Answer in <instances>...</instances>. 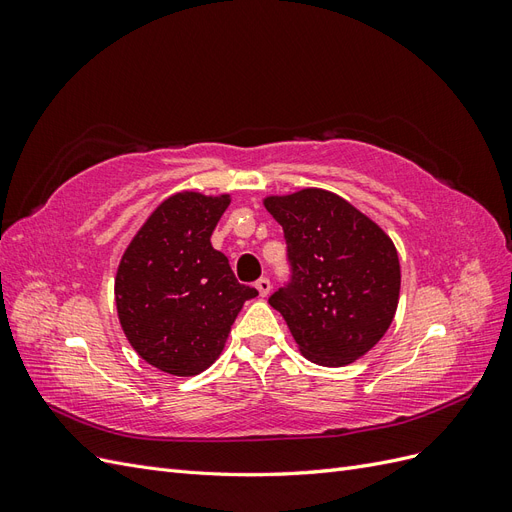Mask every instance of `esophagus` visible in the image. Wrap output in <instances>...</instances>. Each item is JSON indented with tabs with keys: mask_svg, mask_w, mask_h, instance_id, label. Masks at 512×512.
<instances>
[{
	"mask_svg": "<svg viewBox=\"0 0 512 512\" xmlns=\"http://www.w3.org/2000/svg\"><path fill=\"white\" fill-rule=\"evenodd\" d=\"M256 288L260 292V297H267V294L271 292V280H269V277H260V280L256 282Z\"/></svg>",
	"mask_w": 512,
	"mask_h": 512,
	"instance_id": "34e87169",
	"label": "esophagus"
}]
</instances>
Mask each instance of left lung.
I'll list each match as a JSON object with an SVG mask.
<instances>
[{
  "instance_id": "left-lung-1",
  "label": "left lung",
  "mask_w": 512,
  "mask_h": 512,
  "mask_svg": "<svg viewBox=\"0 0 512 512\" xmlns=\"http://www.w3.org/2000/svg\"><path fill=\"white\" fill-rule=\"evenodd\" d=\"M265 207L284 230L290 267L269 303L309 361L324 367L356 361L395 316L401 273L393 241L333 192L271 196Z\"/></svg>"
}]
</instances>
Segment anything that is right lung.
<instances>
[{"label": "right lung", "mask_w": 512, "mask_h": 512, "mask_svg": "<svg viewBox=\"0 0 512 512\" xmlns=\"http://www.w3.org/2000/svg\"><path fill=\"white\" fill-rule=\"evenodd\" d=\"M228 196L181 192L149 215L115 280L119 322L143 359L173 376H196L218 359L232 322L258 290L239 284L211 232Z\"/></svg>", "instance_id": "right-lung-1"}]
</instances>
